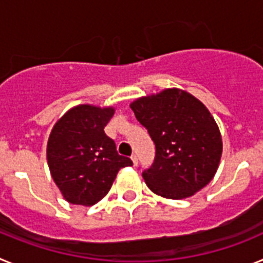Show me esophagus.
Here are the masks:
<instances>
[{"label": "esophagus", "mask_w": 263, "mask_h": 263, "mask_svg": "<svg viewBox=\"0 0 263 263\" xmlns=\"http://www.w3.org/2000/svg\"><path fill=\"white\" fill-rule=\"evenodd\" d=\"M132 160H133L134 166H137V163H138V158H137V155H132Z\"/></svg>", "instance_id": "1"}]
</instances>
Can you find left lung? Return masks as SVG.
<instances>
[{"label": "left lung", "instance_id": "obj_1", "mask_svg": "<svg viewBox=\"0 0 263 263\" xmlns=\"http://www.w3.org/2000/svg\"><path fill=\"white\" fill-rule=\"evenodd\" d=\"M130 108L155 143L154 163L142 174L154 194L179 200L212 180L221 159L222 138L200 100L168 88L139 97Z\"/></svg>", "mask_w": 263, "mask_h": 263}]
</instances>
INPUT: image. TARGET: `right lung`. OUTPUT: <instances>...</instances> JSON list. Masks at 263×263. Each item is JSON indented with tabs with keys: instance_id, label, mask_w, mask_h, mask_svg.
<instances>
[{
	"instance_id": "obj_1",
	"label": "right lung",
	"mask_w": 263,
	"mask_h": 263,
	"mask_svg": "<svg viewBox=\"0 0 263 263\" xmlns=\"http://www.w3.org/2000/svg\"><path fill=\"white\" fill-rule=\"evenodd\" d=\"M115 115L113 106L81 104L67 110L51 130L47 163L63 197L90 206L109 192L120 168L133 166L118 155L116 143L104 132Z\"/></svg>"
}]
</instances>
